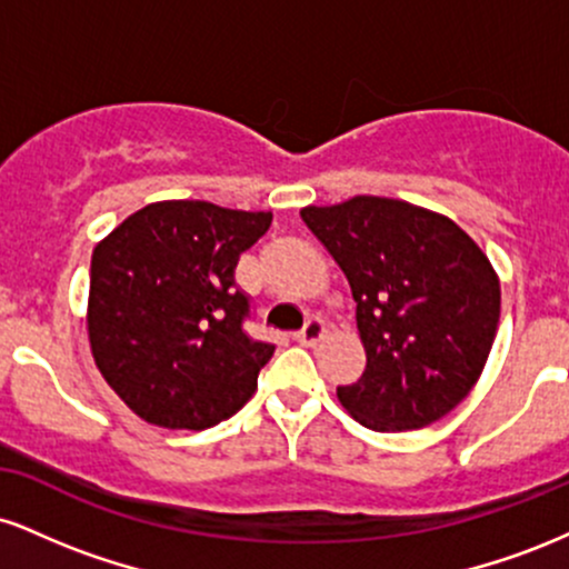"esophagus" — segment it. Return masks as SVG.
<instances>
[{"label":"esophagus","instance_id":"1","mask_svg":"<svg viewBox=\"0 0 569 569\" xmlns=\"http://www.w3.org/2000/svg\"><path fill=\"white\" fill-rule=\"evenodd\" d=\"M323 337H326V323L321 321V318H310V321L305 323V329L297 335V342H302L310 348V345L321 342Z\"/></svg>","mask_w":569,"mask_h":569}]
</instances>
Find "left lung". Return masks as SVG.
Returning <instances> with one entry per match:
<instances>
[{"mask_svg":"<svg viewBox=\"0 0 569 569\" xmlns=\"http://www.w3.org/2000/svg\"><path fill=\"white\" fill-rule=\"evenodd\" d=\"M305 224L348 278L367 350L339 403L380 433L441 420L485 371L500 321V280L452 219L358 194L302 208Z\"/></svg>","mask_w":569,"mask_h":569,"instance_id":"obj_1","label":"left lung"}]
</instances>
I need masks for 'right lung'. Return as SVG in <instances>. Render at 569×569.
Here are the masks:
<instances>
[{"label": "right lung", "mask_w": 569, "mask_h": 569, "mask_svg": "<svg viewBox=\"0 0 569 569\" xmlns=\"http://www.w3.org/2000/svg\"><path fill=\"white\" fill-rule=\"evenodd\" d=\"M270 221V211L162 200L130 213L96 246L90 350L141 420L202 430L253 396L276 345L243 331L251 305L234 267Z\"/></svg>", "instance_id": "add662e5"}]
</instances>
